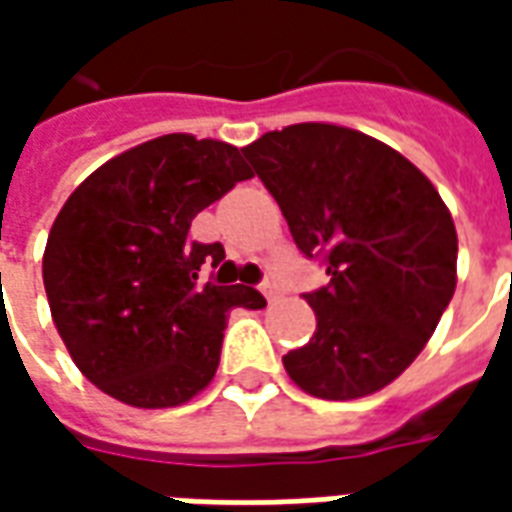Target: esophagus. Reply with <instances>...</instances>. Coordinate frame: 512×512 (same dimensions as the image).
Instances as JSON below:
<instances>
[{
  "label": "esophagus",
  "mask_w": 512,
  "mask_h": 512,
  "mask_svg": "<svg viewBox=\"0 0 512 512\" xmlns=\"http://www.w3.org/2000/svg\"><path fill=\"white\" fill-rule=\"evenodd\" d=\"M260 290H263V296H266L268 301H274V299H277V293H279V288H277V277H274V274H271V271H268L266 277H263V282H260Z\"/></svg>",
  "instance_id": "obj_1"
}]
</instances>
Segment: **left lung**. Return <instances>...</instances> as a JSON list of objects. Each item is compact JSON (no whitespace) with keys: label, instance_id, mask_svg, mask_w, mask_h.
Masks as SVG:
<instances>
[{"label":"left lung","instance_id":"left-lung-1","mask_svg":"<svg viewBox=\"0 0 512 512\" xmlns=\"http://www.w3.org/2000/svg\"><path fill=\"white\" fill-rule=\"evenodd\" d=\"M241 153L329 274L304 293L318 326L282 356L288 376L323 400L392 384L455 293L458 235L439 191L389 145L329 123L268 131Z\"/></svg>","mask_w":512,"mask_h":512}]
</instances>
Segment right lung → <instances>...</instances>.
I'll use <instances>...</instances> for the list:
<instances>
[{
	"label": "right lung",
	"instance_id": "add662e5",
	"mask_svg": "<svg viewBox=\"0 0 512 512\" xmlns=\"http://www.w3.org/2000/svg\"><path fill=\"white\" fill-rule=\"evenodd\" d=\"M252 178L238 147L167 134L98 167L54 219L43 285L73 362L136 408L180 406L211 384L227 312L260 310L246 285L202 282L222 244L189 241L191 219Z\"/></svg>",
	"mask_w": 512,
	"mask_h": 512
}]
</instances>
